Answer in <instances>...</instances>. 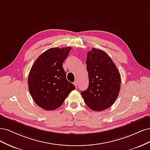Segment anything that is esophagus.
Wrapping results in <instances>:
<instances>
[{
	"label": "esophagus",
	"mask_w": 150,
	"mask_h": 150,
	"mask_svg": "<svg viewBox=\"0 0 150 150\" xmlns=\"http://www.w3.org/2000/svg\"><path fill=\"white\" fill-rule=\"evenodd\" d=\"M74 86H76V88H78V82H77V81H74Z\"/></svg>",
	"instance_id": "1"
}]
</instances>
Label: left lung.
<instances>
[{
	"label": "left lung",
	"mask_w": 150,
	"mask_h": 150,
	"mask_svg": "<svg viewBox=\"0 0 150 150\" xmlns=\"http://www.w3.org/2000/svg\"><path fill=\"white\" fill-rule=\"evenodd\" d=\"M86 66L89 86L81 94L93 111H101L110 108L118 96L121 76L111 57L102 50L92 48L87 54Z\"/></svg>",
	"instance_id": "1"
}]
</instances>
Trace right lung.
I'll list each match as a JSON object with an SVG mask.
<instances>
[{
	"mask_svg": "<svg viewBox=\"0 0 150 150\" xmlns=\"http://www.w3.org/2000/svg\"><path fill=\"white\" fill-rule=\"evenodd\" d=\"M71 47H52L43 52L32 66L28 77L29 90L34 102L46 110L60 107L72 90L62 64Z\"/></svg>",
	"mask_w": 150,
	"mask_h": 150,
	"instance_id": "right-lung-1",
	"label": "right lung"
}]
</instances>
